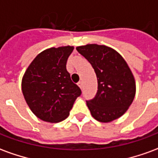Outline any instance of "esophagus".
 Wrapping results in <instances>:
<instances>
[{
  "label": "esophagus",
  "mask_w": 158,
  "mask_h": 158,
  "mask_svg": "<svg viewBox=\"0 0 158 158\" xmlns=\"http://www.w3.org/2000/svg\"><path fill=\"white\" fill-rule=\"evenodd\" d=\"M78 85H79V87L80 88V89H82V88H83V82H82V81H79V82L78 83Z\"/></svg>",
  "instance_id": "1"
}]
</instances>
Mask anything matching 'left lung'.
<instances>
[{"label":"left lung","mask_w":158,"mask_h":158,"mask_svg":"<svg viewBox=\"0 0 158 158\" xmlns=\"http://www.w3.org/2000/svg\"><path fill=\"white\" fill-rule=\"evenodd\" d=\"M92 65L98 82L95 98L86 102L94 118L112 122L123 116L136 92L135 77L122 56L104 45L87 44L76 47Z\"/></svg>","instance_id":"1"}]
</instances>
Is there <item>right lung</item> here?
I'll use <instances>...</instances> for the list:
<instances>
[{
  "label": "right lung",
  "instance_id": "add662e5",
  "mask_svg": "<svg viewBox=\"0 0 158 158\" xmlns=\"http://www.w3.org/2000/svg\"><path fill=\"white\" fill-rule=\"evenodd\" d=\"M72 45L51 47L41 52L29 64L22 79L26 103L38 118L58 123L67 118L81 90L66 69Z\"/></svg>",
  "mask_w": 158,
  "mask_h": 158
}]
</instances>
